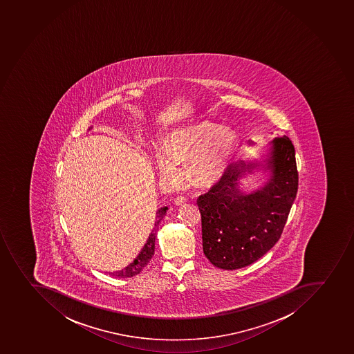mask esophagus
I'll use <instances>...</instances> for the list:
<instances>
[{"mask_svg":"<svg viewBox=\"0 0 354 354\" xmlns=\"http://www.w3.org/2000/svg\"><path fill=\"white\" fill-rule=\"evenodd\" d=\"M187 203V199H185L183 196H178V197L174 199V205L176 206H181V205L185 204Z\"/></svg>","mask_w":354,"mask_h":354,"instance_id":"esophagus-1","label":"esophagus"}]
</instances>
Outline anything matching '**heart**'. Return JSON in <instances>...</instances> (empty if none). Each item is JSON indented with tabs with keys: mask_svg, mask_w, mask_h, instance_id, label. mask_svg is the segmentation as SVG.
I'll return each mask as SVG.
<instances>
[{
	"mask_svg": "<svg viewBox=\"0 0 354 354\" xmlns=\"http://www.w3.org/2000/svg\"><path fill=\"white\" fill-rule=\"evenodd\" d=\"M237 134L220 124L203 122L173 136L157 153L159 173L169 181H178L182 167H188L189 178L199 187H209L227 173L237 153Z\"/></svg>",
	"mask_w": 354,
	"mask_h": 354,
	"instance_id": "1",
	"label": "heart"
}]
</instances>
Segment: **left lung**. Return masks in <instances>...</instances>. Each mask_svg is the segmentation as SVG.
I'll list each match as a JSON object with an SVG mask.
<instances>
[{"label":"left lung","instance_id":"left-lung-1","mask_svg":"<svg viewBox=\"0 0 354 354\" xmlns=\"http://www.w3.org/2000/svg\"><path fill=\"white\" fill-rule=\"evenodd\" d=\"M270 145L266 158L232 162L223 178L198 198L203 250L218 269L250 266L281 236L297 194L299 173L289 138H274ZM261 169L268 173L267 181L257 191L243 193L241 180Z\"/></svg>","mask_w":354,"mask_h":354}]
</instances>
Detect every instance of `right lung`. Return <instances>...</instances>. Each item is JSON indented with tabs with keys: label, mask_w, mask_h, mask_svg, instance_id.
I'll return each instance as SVG.
<instances>
[{
	"label": "right lung",
	"mask_w": 354,
	"mask_h": 354,
	"mask_svg": "<svg viewBox=\"0 0 354 354\" xmlns=\"http://www.w3.org/2000/svg\"><path fill=\"white\" fill-rule=\"evenodd\" d=\"M167 209H169V207L165 206V207L159 208L158 211H157L156 221H155V227H153V232L149 234V238L147 240V243H145V246H143L142 250L140 252L139 255L136 257V260L130 263L127 268L111 273V276L116 277V278H129V277L139 274L145 269V266L150 262V260L153 259V254H155L157 225L160 223V221L165 216Z\"/></svg>",
	"instance_id": "obj_1"
}]
</instances>
